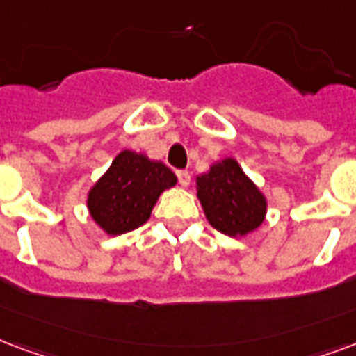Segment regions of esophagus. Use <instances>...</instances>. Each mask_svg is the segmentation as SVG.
<instances>
[{
	"instance_id": "1",
	"label": "esophagus",
	"mask_w": 356,
	"mask_h": 356,
	"mask_svg": "<svg viewBox=\"0 0 356 356\" xmlns=\"http://www.w3.org/2000/svg\"><path fill=\"white\" fill-rule=\"evenodd\" d=\"M177 179H179V185L181 186H188L191 185V173L186 170L177 171Z\"/></svg>"
}]
</instances>
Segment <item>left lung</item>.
Masks as SVG:
<instances>
[{
  "label": "left lung",
  "mask_w": 356,
  "mask_h": 356,
  "mask_svg": "<svg viewBox=\"0 0 356 356\" xmlns=\"http://www.w3.org/2000/svg\"><path fill=\"white\" fill-rule=\"evenodd\" d=\"M196 196L207 222L230 238H245L266 220L268 200L236 158H225L196 177Z\"/></svg>",
  "instance_id": "1"
}]
</instances>
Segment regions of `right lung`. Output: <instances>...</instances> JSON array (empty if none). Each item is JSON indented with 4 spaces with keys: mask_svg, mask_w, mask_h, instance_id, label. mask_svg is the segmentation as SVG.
<instances>
[{
    "mask_svg": "<svg viewBox=\"0 0 356 356\" xmlns=\"http://www.w3.org/2000/svg\"><path fill=\"white\" fill-rule=\"evenodd\" d=\"M175 185L177 177L168 165L124 149L90 186L86 207L107 236H120L145 225L160 194Z\"/></svg>",
    "mask_w": 356,
    "mask_h": 356,
    "instance_id": "add662e5",
    "label": "right lung"
}]
</instances>
